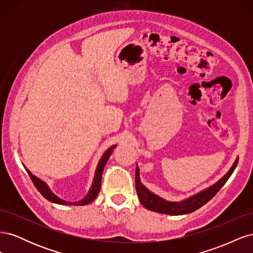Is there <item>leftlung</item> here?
<instances>
[{
    "label": "left lung",
    "mask_w": 253,
    "mask_h": 253,
    "mask_svg": "<svg viewBox=\"0 0 253 253\" xmlns=\"http://www.w3.org/2000/svg\"><path fill=\"white\" fill-rule=\"evenodd\" d=\"M239 158L235 159V162L231 166L229 171L217 180L215 183H213L210 187L206 188L200 192L191 195L188 198H185L180 202H170L167 201L165 198L158 196L157 194L151 192V191L142 185V182L139 177V168L136 166V172H135V183H136V191L137 195L140 203L144 208L148 210L163 213V214H169V215H183V214H189L197 209H200L205 204L208 203L212 197H214L218 191L221 189L226 181L230 177L235 168L237 166Z\"/></svg>",
    "instance_id": "8db88e82"
}]
</instances>
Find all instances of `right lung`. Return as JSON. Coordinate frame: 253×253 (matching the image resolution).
Returning a JSON list of instances; mask_svg holds the SVG:
<instances>
[{
  "label": "right lung",
  "instance_id": "right-lung-1",
  "mask_svg": "<svg viewBox=\"0 0 253 253\" xmlns=\"http://www.w3.org/2000/svg\"><path fill=\"white\" fill-rule=\"evenodd\" d=\"M117 147V144H114L112 147H110L108 150H106L103 155L101 156L100 160H99V163L97 165L96 168V171H95V176H94V179H93V183H91V186L88 190V193L86 194V196L82 198L81 201L78 202H66L62 198L58 197L55 193L51 192V190L49 189V187L47 186V183L45 182L44 180L40 179L39 177H37L35 176L32 172H30L27 168L25 167V170L28 173L29 177L32 178L33 182L35 187L37 188V190L39 191V192L46 198L47 201L51 202V203H55L58 205H66V206H84V205H87L89 203L93 202L95 198L97 197L99 191H100L101 188V177H102V173H103V169H104V166L108 163V160L111 156V154L113 153V150Z\"/></svg>",
  "mask_w": 253,
  "mask_h": 253
}]
</instances>
